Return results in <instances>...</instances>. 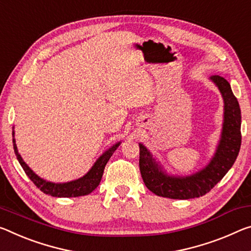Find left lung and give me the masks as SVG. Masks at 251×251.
Listing matches in <instances>:
<instances>
[{"label": "left lung", "instance_id": "obj_1", "mask_svg": "<svg viewBox=\"0 0 251 251\" xmlns=\"http://www.w3.org/2000/svg\"><path fill=\"white\" fill-rule=\"evenodd\" d=\"M224 99V123L220 140L211 160L190 176L166 172L151 151L140 143V170L146 188L156 196L186 200L204 196L232 168L241 145V110L230 83L220 75L210 77Z\"/></svg>", "mask_w": 251, "mask_h": 251}]
</instances>
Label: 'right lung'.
<instances>
[{
    "mask_svg": "<svg viewBox=\"0 0 251 251\" xmlns=\"http://www.w3.org/2000/svg\"><path fill=\"white\" fill-rule=\"evenodd\" d=\"M14 134L15 133H14V127H13L12 135H13L14 153L17 155L18 161L20 164H21L22 169L25 170L26 176L30 177V180L32 181L43 193L49 194L51 197H57V198L82 197L93 192V191L99 185V183H100L102 173H104L107 162L109 161L111 155L114 154L115 151L117 150V147L121 145L122 143V142H117L116 144H114L113 146H110L108 150H106L105 152L97 158L96 162L94 163V165L91 166V169L83 176L77 178V180H73L69 182L55 183V182L47 181L45 178L40 177L38 174H35L33 171L29 168V165L23 161L22 156L20 155L18 151V146L15 144Z\"/></svg>",
    "mask_w": 251,
    "mask_h": 251,
    "instance_id": "1",
    "label": "right lung"
}]
</instances>
